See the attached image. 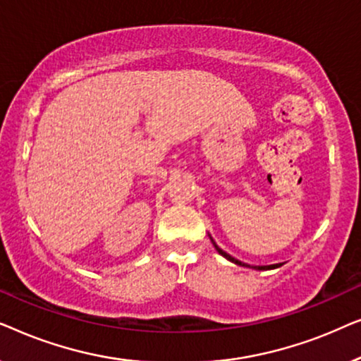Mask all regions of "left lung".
<instances>
[{
    "mask_svg": "<svg viewBox=\"0 0 361 361\" xmlns=\"http://www.w3.org/2000/svg\"><path fill=\"white\" fill-rule=\"evenodd\" d=\"M210 240H212V243H214L215 250L219 251V253H220L221 256H224V258H226L228 261H231V263H235V264H238V266H246V268H253V269H258V271L274 269V268H279V266H283V263H278V264H269V266H250V264H246V263H241V261H238L236 258H233V256H230L228 253H225V251L221 250V248H219V245L215 243V241H214V238H212V236H210Z\"/></svg>",
    "mask_w": 361,
    "mask_h": 361,
    "instance_id": "left-lung-1",
    "label": "left lung"
}]
</instances>
